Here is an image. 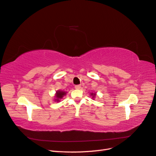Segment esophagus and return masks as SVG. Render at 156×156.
I'll return each mask as SVG.
<instances>
[{"instance_id": "esophagus-1", "label": "esophagus", "mask_w": 156, "mask_h": 156, "mask_svg": "<svg viewBox=\"0 0 156 156\" xmlns=\"http://www.w3.org/2000/svg\"><path fill=\"white\" fill-rule=\"evenodd\" d=\"M81 84H78V85H75V88H76V89H80V88H81Z\"/></svg>"}]
</instances>
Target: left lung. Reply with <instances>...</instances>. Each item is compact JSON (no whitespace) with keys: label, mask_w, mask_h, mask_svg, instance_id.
Returning <instances> with one entry per match:
<instances>
[{"label":"left lung","mask_w":156,"mask_h":156,"mask_svg":"<svg viewBox=\"0 0 156 156\" xmlns=\"http://www.w3.org/2000/svg\"><path fill=\"white\" fill-rule=\"evenodd\" d=\"M92 94V96H93L92 98H94V96H95V95H96V94H95V93H94H94H92V94Z\"/></svg>","instance_id":"1"}]
</instances>
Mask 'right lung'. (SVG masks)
<instances>
[{"label": "right lung", "mask_w": 156, "mask_h": 156, "mask_svg": "<svg viewBox=\"0 0 156 156\" xmlns=\"http://www.w3.org/2000/svg\"><path fill=\"white\" fill-rule=\"evenodd\" d=\"M64 95H66V92H64V91L59 90L58 92H56V99L55 100L56 101H59V99L62 98L63 97V96H64Z\"/></svg>", "instance_id": "add662e5"}]
</instances>
